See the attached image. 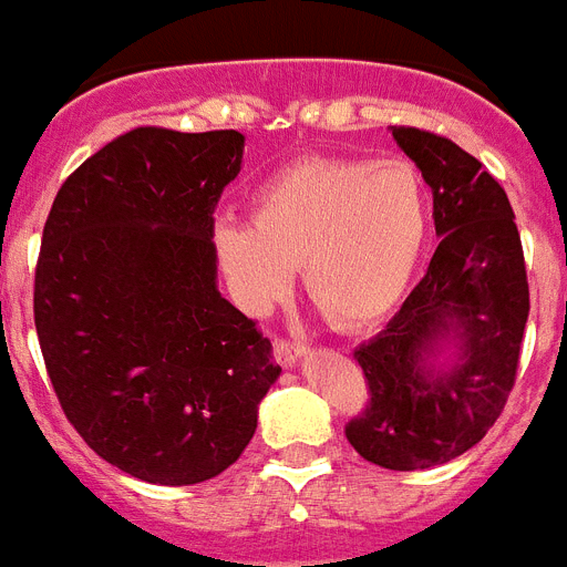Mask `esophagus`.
I'll return each mask as SVG.
<instances>
[{
    "mask_svg": "<svg viewBox=\"0 0 567 567\" xmlns=\"http://www.w3.org/2000/svg\"><path fill=\"white\" fill-rule=\"evenodd\" d=\"M305 353H308V348H305L302 342H293V339H277V342H274V357H277L279 365L285 368L297 365Z\"/></svg>",
    "mask_w": 567,
    "mask_h": 567,
    "instance_id": "obj_1",
    "label": "esophagus"
}]
</instances>
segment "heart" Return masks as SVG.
I'll list each match as a JSON object with an SVG mask.
<instances>
[{"label":"heart","instance_id":"obj_1","mask_svg":"<svg viewBox=\"0 0 567 567\" xmlns=\"http://www.w3.org/2000/svg\"><path fill=\"white\" fill-rule=\"evenodd\" d=\"M431 228L425 179L408 159L308 156L250 196V225H214L234 297L268 311L302 265L305 293L333 328L362 331L400 305Z\"/></svg>","mask_w":567,"mask_h":567}]
</instances>
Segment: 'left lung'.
<instances>
[{"instance_id": "left-lung-1", "label": "left lung", "mask_w": 567, "mask_h": 567, "mask_svg": "<svg viewBox=\"0 0 567 567\" xmlns=\"http://www.w3.org/2000/svg\"><path fill=\"white\" fill-rule=\"evenodd\" d=\"M391 134L431 185L440 245L385 331L353 351L368 405L344 436L373 465L422 471L462 456L499 420L528 322V277L508 194L482 162L431 131Z\"/></svg>"}]
</instances>
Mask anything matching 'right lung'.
<instances>
[{"label": "right lung", "instance_id": "right-lung-1", "mask_svg": "<svg viewBox=\"0 0 567 567\" xmlns=\"http://www.w3.org/2000/svg\"><path fill=\"white\" fill-rule=\"evenodd\" d=\"M243 151L239 131H127L68 176L42 230L33 319L59 405L142 482L223 474L282 373L216 288L214 210Z\"/></svg>", "mask_w": 567, "mask_h": 567}]
</instances>
